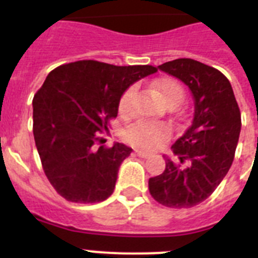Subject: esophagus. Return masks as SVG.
<instances>
[{
	"label": "esophagus",
	"mask_w": 258,
	"mask_h": 258,
	"mask_svg": "<svg viewBox=\"0 0 258 258\" xmlns=\"http://www.w3.org/2000/svg\"><path fill=\"white\" fill-rule=\"evenodd\" d=\"M135 153H137L138 157H141V158H149V157H151V153H147V151H143V150H137Z\"/></svg>",
	"instance_id": "esophagus-1"
}]
</instances>
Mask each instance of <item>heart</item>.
<instances>
[{
  "label": "heart",
  "instance_id": "b5f03b06",
  "mask_svg": "<svg viewBox=\"0 0 258 258\" xmlns=\"http://www.w3.org/2000/svg\"><path fill=\"white\" fill-rule=\"evenodd\" d=\"M155 89L161 93V96L170 107H176L184 100V89L174 79L165 78L158 80L154 84ZM137 93V88L134 86L123 91L117 101V111L121 116H128L133 112L134 97ZM169 128L165 124H158L147 120H138L130 124L124 131V138L128 143L138 147H155L169 138Z\"/></svg>",
  "mask_w": 258,
  "mask_h": 258
}]
</instances>
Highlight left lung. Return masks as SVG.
<instances>
[{
	"instance_id": "obj_1",
	"label": "left lung",
	"mask_w": 258,
	"mask_h": 258,
	"mask_svg": "<svg viewBox=\"0 0 258 258\" xmlns=\"http://www.w3.org/2000/svg\"><path fill=\"white\" fill-rule=\"evenodd\" d=\"M158 68L188 86L196 111L191 125L172 145L179 163L166 159L165 171L149 179V190L163 206L192 208L212 196L230 169L241 112L228 78L216 68L192 58H176Z\"/></svg>"
}]
</instances>
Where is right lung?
Listing matches in <instances>:
<instances>
[{"instance_id":"1","label":"right lung","mask_w":258,"mask_h":258,"mask_svg":"<svg viewBox=\"0 0 258 258\" xmlns=\"http://www.w3.org/2000/svg\"><path fill=\"white\" fill-rule=\"evenodd\" d=\"M80 60L54 68L33 97V135L42 170L67 201L95 204L112 194L119 166L133 150L103 145L125 88L157 72Z\"/></svg>"}]
</instances>
